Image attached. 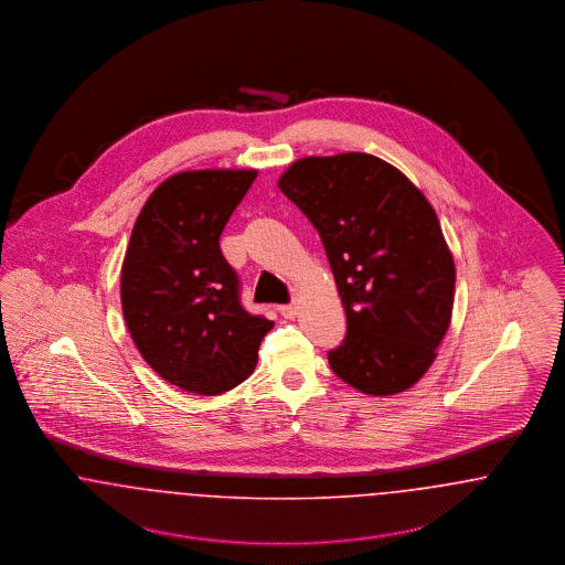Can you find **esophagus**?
Masks as SVG:
<instances>
[{
	"mask_svg": "<svg viewBox=\"0 0 565 565\" xmlns=\"http://www.w3.org/2000/svg\"><path fill=\"white\" fill-rule=\"evenodd\" d=\"M279 313H281L286 320H292V318H296V313H298V305H296V302H292V305H281V307H279Z\"/></svg>",
	"mask_w": 565,
	"mask_h": 565,
	"instance_id": "34e87169",
	"label": "esophagus"
}]
</instances>
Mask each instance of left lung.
Instances as JSON below:
<instances>
[{
  "instance_id": "left-lung-1",
  "label": "left lung",
  "mask_w": 565,
  "mask_h": 565,
  "mask_svg": "<svg viewBox=\"0 0 565 565\" xmlns=\"http://www.w3.org/2000/svg\"><path fill=\"white\" fill-rule=\"evenodd\" d=\"M277 186L318 228L345 309L330 369L369 396L406 392L436 360L456 296L454 254L428 199L364 152L298 159Z\"/></svg>"
}]
</instances>
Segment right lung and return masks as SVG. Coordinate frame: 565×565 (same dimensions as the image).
Wrapping results in <instances>:
<instances>
[{"label":"right lung","mask_w":565,"mask_h":565,"mask_svg":"<svg viewBox=\"0 0 565 565\" xmlns=\"http://www.w3.org/2000/svg\"><path fill=\"white\" fill-rule=\"evenodd\" d=\"M256 169H196L167 178L135 220L120 270L122 316L157 375L217 396L254 373L273 322L239 302L220 235Z\"/></svg>","instance_id":"add662e5"}]
</instances>
